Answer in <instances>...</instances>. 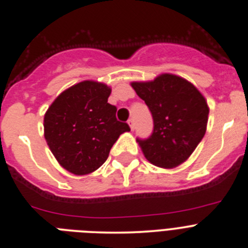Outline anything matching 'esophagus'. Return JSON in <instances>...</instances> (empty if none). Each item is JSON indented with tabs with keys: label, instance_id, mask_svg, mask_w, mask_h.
I'll return each mask as SVG.
<instances>
[{
	"label": "esophagus",
	"instance_id": "34e87169",
	"mask_svg": "<svg viewBox=\"0 0 248 248\" xmlns=\"http://www.w3.org/2000/svg\"><path fill=\"white\" fill-rule=\"evenodd\" d=\"M128 124H129V127H131L132 131H133V129L136 128V122H134L133 119H129L128 120Z\"/></svg>",
	"mask_w": 248,
	"mask_h": 248
}]
</instances>
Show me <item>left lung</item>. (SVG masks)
I'll return each instance as SVG.
<instances>
[{
  "label": "left lung",
  "mask_w": 248,
  "mask_h": 248,
  "mask_svg": "<svg viewBox=\"0 0 248 248\" xmlns=\"http://www.w3.org/2000/svg\"><path fill=\"white\" fill-rule=\"evenodd\" d=\"M132 87L153 116L150 136L137 138L146 160L165 168L184 162L206 133L208 107L205 98L190 82L170 74L151 82H133Z\"/></svg>",
  "instance_id": "obj_1"
}]
</instances>
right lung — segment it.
I'll return each mask as SVG.
<instances>
[{
    "label": "right lung",
    "instance_id": "right-lung-1",
    "mask_svg": "<svg viewBox=\"0 0 248 248\" xmlns=\"http://www.w3.org/2000/svg\"><path fill=\"white\" fill-rule=\"evenodd\" d=\"M111 90L83 81L64 91L45 115V138L58 162L74 174L93 172L107 161L110 149L128 124L116 119L108 103Z\"/></svg>",
    "mask_w": 248,
    "mask_h": 248
}]
</instances>
